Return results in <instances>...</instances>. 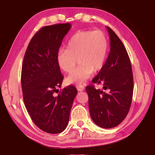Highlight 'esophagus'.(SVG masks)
<instances>
[{"mask_svg": "<svg viewBox=\"0 0 155 155\" xmlns=\"http://www.w3.org/2000/svg\"><path fill=\"white\" fill-rule=\"evenodd\" d=\"M77 90L78 91H83L84 90V86H83V85H79V86H78Z\"/></svg>", "mask_w": 155, "mask_h": 155, "instance_id": "34e87169", "label": "esophagus"}]
</instances>
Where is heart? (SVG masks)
Segmentation results:
<instances>
[{"mask_svg": "<svg viewBox=\"0 0 155 155\" xmlns=\"http://www.w3.org/2000/svg\"><path fill=\"white\" fill-rule=\"evenodd\" d=\"M107 35L101 31H81L76 33L67 43L66 49L57 54L59 68L71 73L76 64L79 66L66 78L69 84L80 85L97 72L104 65L108 52Z\"/></svg>", "mask_w": 155, "mask_h": 155, "instance_id": "b5f03b06", "label": "heart"}]
</instances>
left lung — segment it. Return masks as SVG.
I'll list each match as a JSON object with an SVG mask.
<instances>
[{
    "label": "left lung",
    "mask_w": 155,
    "mask_h": 155,
    "mask_svg": "<svg viewBox=\"0 0 155 155\" xmlns=\"http://www.w3.org/2000/svg\"><path fill=\"white\" fill-rule=\"evenodd\" d=\"M110 50L103 68L92 83L102 84L97 90L94 85L85 87L88 95L90 114L97 125L109 129L118 125L127 115L134 91L132 69L125 47L114 31L107 27Z\"/></svg>",
    "instance_id": "obj_1"
}]
</instances>
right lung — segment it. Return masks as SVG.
Wrapping results in <instances>:
<instances>
[{
	"label": "right lung",
	"instance_id": "right-lung-1",
	"mask_svg": "<svg viewBox=\"0 0 155 155\" xmlns=\"http://www.w3.org/2000/svg\"><path fill=\"white\" fill-rule=\"evenodd\" d=\"M70 28L69 23L41 28L30 41L23 61L21 82L25 107L36 126L49 134L65 129L77 94V88L69 85L57 97L53 95L63 80L57 54Z\"/></svg>",
	"mask_w": 155,
	"mask_h": 155
}]
</instances>
